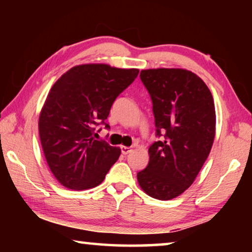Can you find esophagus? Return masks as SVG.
<instances>
[{"mask_svg":"<svg viewBox=\"0 0 252 252\" xmlns=\"http://www.w3.org/2000/svg\"><path fill=\"white\" fill-rule=\"evenodd\" d=\"M121 151L123 155H127V153H130L132 151V149L130 147H126V146H121Z\"/></svg>","mask_w":252,"mask_h":252,"instance_id":"34e87169","label":"esophagus"}]
</instances>
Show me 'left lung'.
Wrapping results in <instances>:
<instances>
[{
  "label": "left lung",
  "instance_id": "left-lung-1",
  "mask_svg": "<svg viewBox=\"0 0 252 252\" xmlns=\"http://www.w3.org/2000/svg\"><path fill=\"white\" fill-rule=\"evenodd\" d=\"M151 95L157 135L149 163L138 172L139 186L150 197L171 200L192 185L210 153L216 135V110L201 78L186 69L142 70Z\"/></svg>",
  "mask_w": 252,
  "mask_h": 252
}]
</instances>
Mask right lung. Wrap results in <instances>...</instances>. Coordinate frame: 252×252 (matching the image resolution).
Returning <instances> with one entry per match:
<instances>
[{
  "label": "right lung",
  "mask_w": 252,
  "mask_h": 252,
  "mask_svg": "<svg viewBox=\"0 0 252 252\" xmlns=\"http://www.w3.org/2000/svg\"><path fill=\"white\" fill-rule=\"evenodd\" d=\"M138 74V69L104 63L80 64L51 88L40 112L39 134L46 163L63 187L94 188L116 163L121 149L97 141L93 135L95 126L106 120L117 96Z\"/></svg>",
  "instance_id": "add662e5"
}]
</instances>
